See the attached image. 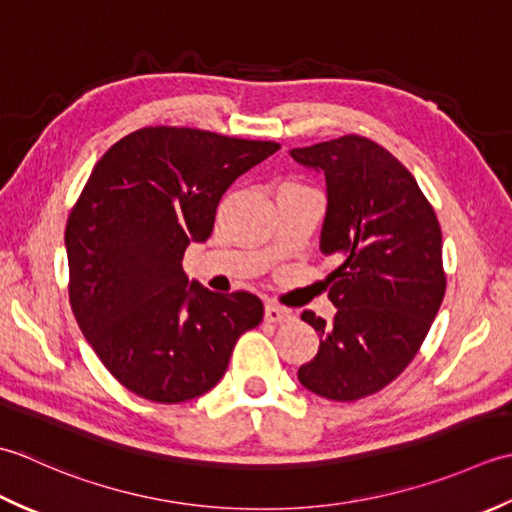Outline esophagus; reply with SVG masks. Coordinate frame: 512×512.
I'll use <instances>...</instances> for the list:
<instances>
[{
  "mask_svg": "<svg viewBox=\"0 0 512 512\" xmlns=\"http://www.w3.org/2000/svg\"><path fill=\"white\" fill-rule=\"evenodd\" d=\"M265 320L274 322V325H278V322H289V320H294V311L269 302V305L265 307Z\"/></svg>",
  "mask_w": 512,
  "mask_h": 512,
  "instance_id": "esophagus-1",
  "label": "esophagus"
}]
</instances>
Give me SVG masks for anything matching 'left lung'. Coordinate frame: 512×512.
Returning a JSON list of instances; mask_svg holds the SVG:
<instances>
[{"mask_svg":"<svg viewBox=\"0 0 512 512\" xmlns=\"http://www.w3.org/2000/svg\"><path fill=\"white\" fill-rule=\"evenodd\" d=\"M289 154L325 174L320 252L340 260L327 276L333 322L302 311L320 347L298 380L327 400L367 398L409 367L442 305V229L413 174L367 137Z\"/></svg>","mask_w":512,"mask_h":512,"instance_id":"left-lung-1","label":"left lung"}]
</instances>
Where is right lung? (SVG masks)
<instances>
[{
  "label": "right lung",
  "mask_w": 512,
  "mask_h": 512,
  "mask_svg": "<svg viewBox=\"0 0 512 512\" xmlns=\"http://www.w3.org/2000/svg\"><path fill=\"white\" fill-rule=\"evenodd\" d=\"M280 148L194 128H141L97 161L66 225L70 307L125 389L179 404L216 387L236 340L263 320L247 291L190 283L183 254L214 229L238 176Z\"/></svg>",
  "instance_id": "1"
}]
</instances>
